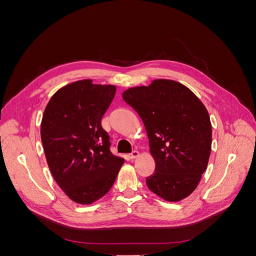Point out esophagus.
Instances as JSON below:
<instances>
[{
    "label": "esophagus",
    "mask_w": 256,
    "mask_h": 256,
    "mask_svg": "<svg viewBox=\"0 0 256 256\" xmlns=\"http://www.w3.org/2000/svg\"><path fill=\"white\" fill-rule=\"evenodd\" d=\"M138 156V152L136 150H134L132 152H131L129 154V157L132 158V159H134V158H136Z\"/></svg>",
    "instance_id": "esophagus-1"
}]
</instances>
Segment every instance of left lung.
<instances>
[{
    "label": "left lung",
    "mask_w": 256,
    "mask_h": 256,
    "mask_svg": "<svg viewBox=\"0 0 256 256\" xmlns=\"http://www.w3.org/2000/svg\"><path fill=\"white\" fill-rule=\"evenodd\" d=\"M122 99L140 115L156 162L146 177L150 191L178 202L196 190L212 150V124L204 104L184 85L154 80L132 88Z\"/></svg>",
    "instance_id": "obj_1"
}]
</instances>
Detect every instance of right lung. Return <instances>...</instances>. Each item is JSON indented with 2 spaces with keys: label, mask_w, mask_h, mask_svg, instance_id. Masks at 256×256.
I'll list each match as a JSON object with an SVG mask.
<instances>
[{
  "label": "right lung",
  "mask_w": 256,
  "mask_h": 256,
  "mask_svg": "<svg viewBox=\"0 0 256 256\" xmlns=\"http://www.w3.org/2000/svg\"><path fill=\"white\" fill-rule=\"evenodd\" d=\"M113 85L81 80L66 85L46 106L40 136L52 176L69 198L90 204L109 191L124 164L111 152L102 118L114 98Z\"/></svg>",
  "instance_id": "1"
}]
</instances>
